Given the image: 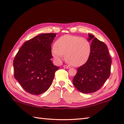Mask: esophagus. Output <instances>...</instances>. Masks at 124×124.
Listing matches in <instances>:
<instances>
[{"mask_svg":"<svg viewBox=\"0 0 124 124\" xmlns=\"http://www.w3.org/2000/svg\"><path fill=\"white\" fill-rule=\"evenodd\" d=\"M63 67H64V68H66V69H69L70 68V67L69 66H67V65H64L63 66Z\"/></svg>","mask_w":124,"mask_h":124,"instance_id":"1","label":"esophagus"}]
</instances>
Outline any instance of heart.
<instances>
[{
    "label": "heart",
    "mask_w": 124,
    "mask_h": 124,
    "mask_svg": "<svg viewBox=\"0 0 124 124\" xmlns=\"http://www.w3.org/2000/svg\"><path fill=\"white\" fill-rule=\"evenodd\" d=\"M91 52V44L85 38L64 35L56 40L52 48L55 60L61 62L66 56L67 61L73 66H80L88 60Z\"/></svg>",
    "instance_id": "1"
}]
</instances>
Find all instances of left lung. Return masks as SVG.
Instances as JSON below:
<instances>
[{
	"label": "left lung",
	"instance_id": "1",
	"mask_svg": "<svg viewBox=\"0 0 124 124\" xmlns=\"http://www.w3.org/2000/svg\"><path fill=\"white\" fill-rule=\"evenodd\" d=\"M92 40L91 52L84 65L78 68L73 84L81 93H93L99 90L110 76L111 58L106 44L88 34Z\"/></svg>",
	"mask_w": 124,
	"mask_h": 124
}]
</instances>
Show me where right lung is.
<instances>
[{"instance_id": "right-lung-1", "label": "right lung", "mask_w": 124, "mask_h": 124, "mask_svg": "<svg viewBox=\"0 0 124 124\" xmlns=\"http://www.w3.org/2000/svg\"><path fill=\"white\" fill-rule=\"evenodd\" d=\"M56 34L41 33L25 42L13 61L14 76L23 88L40 95L49 88L59 67L54 65L51 44Z\"/></svg>"}]
</instances>
